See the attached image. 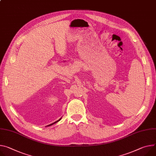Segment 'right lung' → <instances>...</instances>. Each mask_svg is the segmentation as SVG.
Masks as SVG:
<instances>
[{"instance_id": "obj_1", "label": "right lung", "mask_w": 156, "mask_h": 156, "mask_svg": "<svg viewBox=\"0 0 156 156\" xmlns=\"http://www.w3.org/2000/svg\"><path fill=\"white\" fill-rule=\"evenodd\" d=\"M60 119H58V121H55V122H53V123H52V124H49V125H48V126H51V125H53V124H55V123H56V122H58V121H60Z\"/></svg>"}]
</instances>
